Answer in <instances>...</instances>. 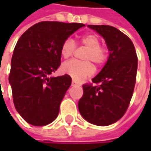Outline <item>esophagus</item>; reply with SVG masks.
I'll list each match as a JSON object with an SVG mask.
<instances>
[{
    "instance_id": "34e87169",
    "label": "esophagus",
    "mask_w": 151,
    "mask_h": 151,
    "mask_svg": "<svg viewBox=\"0 0 151 151\" xmlns=\"http://www.w3.org/2000/svg\"><path fill=\"white\" fill-rule=\"evenodd\" d=\"M72 85H73V86H74V85H79V84L76 81L75 79H73V81H72Z\"/></svg>"
}]
</instances>
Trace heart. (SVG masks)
Returning <instances> with one entry per match:
<instances>
[{"instance_id": "1", "label": "heart", "mask_w": 151, "mask_h": 151, "mask_svg": "<svg viewBox=\"0 0 151 151\" xmlns=\"http://www.w3.org/2000/svg\"><path fill=\"white\" fill-rule=\"evenodd\" d=\"M81 45L87 47V50L83 55L85 61L71 59L66 61L62 65V71L65 74L71 76L77 81L83 80L86 77L94 73V66L90 61L98 66H101L108 59V50L101 45V38L95 33H88L84 35L79 39ZM76 50V43L72 38L65 39L61 45V55L65 58H68L73 55Z\"/></svg>"}]
</instances>
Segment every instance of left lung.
Wrapping results in <instances>:
<instances>
[{"label":"left lung","instance_id":"left-lung-1","mask_svg":"<svg viewBox=\"0 0 151 151\" xmlns=\"http://www.w3.org/2000/svg\"><path fill=\"white\" fill-rule=\"evenodd\" d=\"M101 35L110 51L108 60L93 83L83 85L78 110L85 120L107 126L126 113L136 81L137 56L130 38L109 25H88Z\"/></svg>","mask_w":151,"mask_h":151}]
</instances>
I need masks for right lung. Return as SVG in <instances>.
<instances>
[{
	"mask_svg": "<svg viewBox=\"0 0 151 151\" xmlns=\"http://www.w3.org/2000/svg\"><path fill=\"white\" fill-rule=\"evenodd\" d=\"M83 26L78 22H40L18 39L9 80L15 109L28 123L45 126L58 117L72 78L49 76L61 64L63 42Z\"/></svg>",
	"mask_w": 151,
	"mask_h": 151,
	"instance_id": "obj_1",
	"label": "right lung"
}]
</instances>
